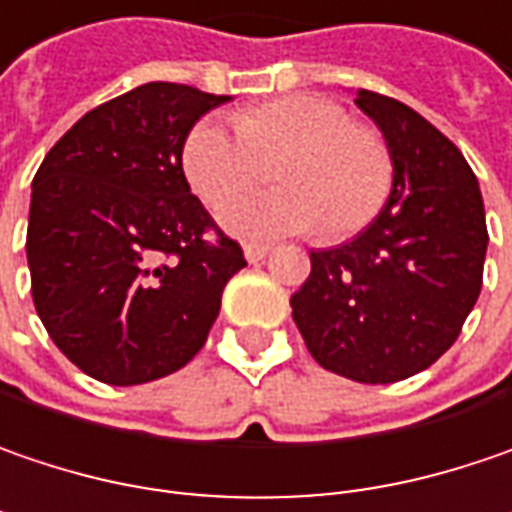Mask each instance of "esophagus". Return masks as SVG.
Segmentation results:
<instances>
[{
  "mask_svg": "<svg viewBox=\"0 0 512 512\" xmlns=\"http://www.w3.org/2000/svg\"><path fill=\"white\" fill-rule=\"evenodd\" d=\"M243 255L249 263H257V260H263V257L269 255V246H263V243H246L243 246Z\"/></svg>",
  "mask_w": 512,
  "mask_h": 512,
  "instance_id": "obj_1",
  "label": "esophagus"
}]
</instances>
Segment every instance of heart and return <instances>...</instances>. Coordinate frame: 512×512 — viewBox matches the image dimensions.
Instances as JSON below:
<instances>
[{
	"label": "heart",
	"mask_w": 512,
	"mask_h": 512,
	"mask_svg": "<svg viewBox=\"0 0 512 512\" xmlns=\"http://www.w3.org/2000/svg\"><path fill=\"white\" fill-rule=\"evenodd\" d=\"M231 133L199 121L182 144L185 179L208 208L259 184L268 167L281 189L231 203L220 223L249 240L321 228L342 240L374 223L394 185V156L374 127L353 124L345 106L321 95H286L234 115Z\"/></svg>",
	"instance_id": "obj_1"
}]
</instances>
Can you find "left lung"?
Instances as JSON below:
<instances>
[{
	"mask_svg": "<svg viewBox=\"0 0 512 512\" xmlns=\"http://www.w3.org/2000/svg\"><path fill=\"white\" fill-rule=\"evenodd\" d=\"M356 106L394 156L388 202L368 228L310 252L292 318L321 368L388 385L455 345L487 257L484 199L464 153L420 112L359 89Z\"/></svg>",
	"mask_w": 512,
	"mask_h": 512,
	"instance_id": "obj_1",
	"label": "left lung"
}]
</instances>
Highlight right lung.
<instances>
[{
	"instance_id": "1",
	"label": "right lung",
	"mask_w": 512,
	"mask_h": 512,
	"mask_svg": "<svg viewBox=\"0 0 512 512\" xmlns=\"http://www.w3.org/2000/svg\"><path fill=\"white\" fill-rule=\"evenodd\" d=\"M226 101L185 83L136 86L86 112L31 182L34 307L92 379L141 385L185 368L246 266L182 170L188 133Z\"/></svg>"
}]
</instances>
